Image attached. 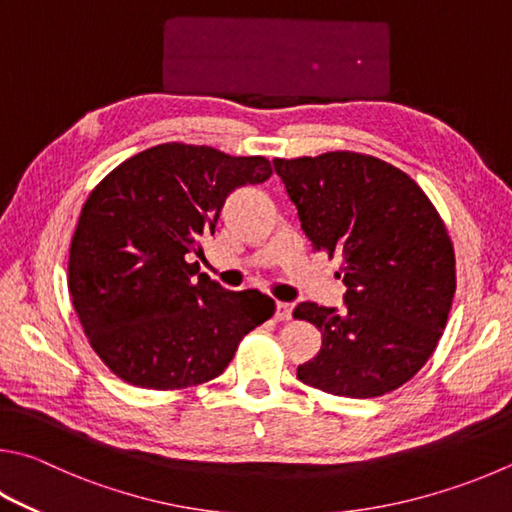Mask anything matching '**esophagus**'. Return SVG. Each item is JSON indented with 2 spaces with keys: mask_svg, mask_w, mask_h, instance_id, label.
Returning <instances> with one entry per match:
<instances>
[{
  "mask_svg": "<svg viewBox=\"0 0 512 512\" xmlns=\"http://www.w3.org/2000/svg\"><path fill=\"white\" fill-rule=\"evenodd\" d=\"M291 313H293V306L288 304V302H277V304H275V320H277V322L291 320Z\"/></svg>",
  "mask_w": 512,
  "mask_h": 512,
  "instance_id": "obj_1",
  "label": "esophagus"
}]
</instances>
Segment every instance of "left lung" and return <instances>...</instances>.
I'll list each match as a JSON object with an SVG mask.
<instances>
[{
	"instance_id": "1",
	"label": "left lung",
	"mask_w": 512,
	"mask_h": 512,
	"mask_svg": "<svg viewBox=\"0 0 512 512\" xmlns=\"http://www.w3.org/2000/svg\"><path fill=\"white\" fill-rule=\"evenodd\" d=\"M313 250L340 255L345 309L315 302L293 318L322 331L297 378L333 396L376 398L418 374L443 336L457 288L454 248L434 203L369 154L275 159Z\"/></svg>"
}]
</instances>
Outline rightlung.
<instances>
[{
	"label": "right lung",
	"instance_id": "add662e5",
	"mask_svg": "<svg viewBox=\"0 0 512 512\" xmlns=\"http://www.w3.org/2000/svg\"><path fill=\"white\" fill-rule=\"evenodd\" d=\"M273 174L264 156L163 143L114 167L82 206L69 250V293L91 349L143 389H185L228 367L271 297L226 291L199 273L226 197Z\"/></svg>",
	"mask_w": 512,
	"mask_h": 512
}]
</instances>
